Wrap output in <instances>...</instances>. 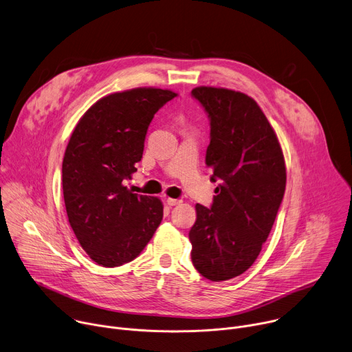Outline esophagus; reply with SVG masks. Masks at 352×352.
<instances>
[{"instance_id": "1", "label": "esophagus", "mask_w": 352, "mask_h": 352, "mask_svg": "<svg viewBox=\"0 0 352 352\" xmlns=\"http://www.w3.org/2000/svg\"><path fill=\"white\" fill-rule=\"evenodd\" d=\"M166 202L168 206H177V205H181L182 200L181 199H173V197H167Z\"/></svg>"}]
</instances>
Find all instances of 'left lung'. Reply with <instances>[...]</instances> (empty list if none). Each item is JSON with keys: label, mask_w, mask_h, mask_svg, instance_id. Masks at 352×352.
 I'll return each mask as SVG.
<instances>
[{"label": "left lung", "mask_w": 352, "mask_h": 352, "mask_svg": "<svg viewBox=\"0 0 352 352\" xmlns=\"http://www.w3.org/2000/svg\"><path fill=\"white\" fill-rule=\"evenodd\" d=\"M192 97L210 120L206 166L220 181L212 208L196 205L190 258L205 278L224 281L259 256L285 190V163L277 135L252 97L199 86Z\"/></svg>", "instance_id": "8db88e82"}]
</instances>
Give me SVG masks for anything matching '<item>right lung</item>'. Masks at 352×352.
<instances>
[{
	"label": "right lung",
	"mask_w": 352,
	"mask_h": 352,
	"mask_svg": "<svg viewBox=\"0 0 352 352\" xmlns=\"http://www.w3.org/2000/svg\"><path fill=\"white\" fill-rule=\"evenodd\" d=\"M177 96L136 87L96 102L76 124L63 160V192L69 224L97 265L133 261L163 220L159 197L132 193L124 181L136 171L147 128Z\"/></svg>",
	"instance_id": "obj_1"
}]
</instances>
